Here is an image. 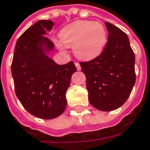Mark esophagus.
<instances>
[{"label":"esophagus","mask_w":150,"mask_h":150,"mask_svg":"<svg viewBox=\"0 0 150 150\" xmlns=\"http://www.w3.org/2000/svg\"><path fill=\"white\" fill-rule=\"evenodd\" d=\"M75 66H76V69H77V70H81V65L79 64L78 62H75Z\"/></svg>","instance_id":"1"}]
</instances>
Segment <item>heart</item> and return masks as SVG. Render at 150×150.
<instances>
[{"mask_svg": "<svg viewBox=\"0 0 150 150\" xmlns=\"http://www.w3.org/2000/svg\"><path fill=\"white\" fill-rule=\"evenodd\" d=\"M59 38L55 44L60 49H64L65 45L72 46L74 54L83 60L99 56L107 44L105 28L93 21L79 20L70 23L61 30Z\"/></svg>", "mask_w": 150, "mask_h": 150, "instance_id": "1", "label": "heart"}]
</instances>
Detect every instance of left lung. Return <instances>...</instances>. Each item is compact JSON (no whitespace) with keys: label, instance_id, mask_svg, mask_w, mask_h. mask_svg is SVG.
Listing matches in <instances>:
<instances>
[{"label":"left lung","instance_id":"1","mask_svg":"<svg viewBox=\"0 0 150 150\" xmlns=\"http://www.w3.org/2000/svg\"><path fill=\"white\" fill-rule=\"evenodd\" d=\"M105 24L109 35L104 51L80 65L91 105L101 111H112L127 101L134 85V54L127 34L111 23Z\"/></svg>","mask_w":150,"mask_h":150}]
</instances>
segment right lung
I'll return each mask as SVG.
<instances>
[{
  "mask_svg": "<svg viewBox=\"0 0 150 150\" xmlns=\"http://www.w3.org/2000/svg\"><path fill=\"white\" fill-rule=\"evenodd\" d=\"M54 23L40 20L20 36L11 63L16 96L30 114L50 120L64 112L66 92L76 71L72 61L59 65L48 54L54 44L45 37Z\"/></svg>",
  "mask_w": 150,
  "mask_h": 150,
  "instance_id": "right-lung-1",
  "label": "right lung"
}]
</instances>
